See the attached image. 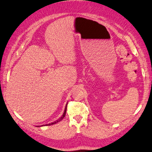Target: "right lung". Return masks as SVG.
<instances>
[{
    "instance_id": "1",
    "label": "right lung",
    "mask_w": 152,
    "mask_h": 152,
    "mask_svg": "<svg viewBox=\"0 0 152 152\" xmlns=\"http://www.w3.org/2000/svg\"><path fill=\"white\" fill-rule=\"evenodd\" d=\"M66 107H67V104H66V107H65V110H64V114H63V115H62L61 117H60L58 120H56L55 121V122H52V123H50V124H46V126H50V125H53V124H56V123H58V122H60V121H61L63 118H64V116H65V115H66Z\"/></svg>"
}]
</instances>
